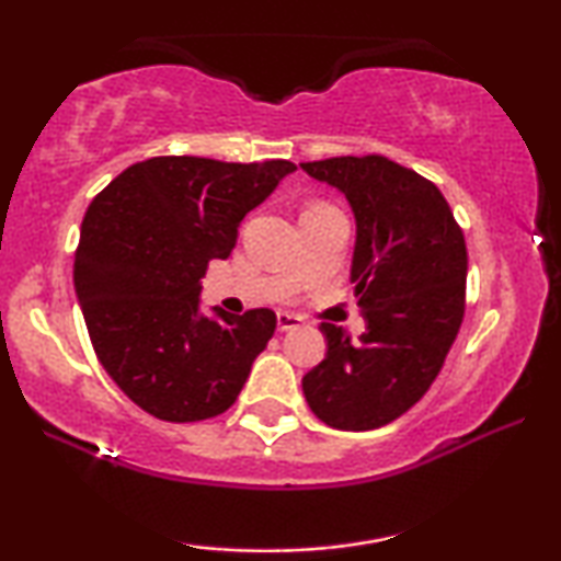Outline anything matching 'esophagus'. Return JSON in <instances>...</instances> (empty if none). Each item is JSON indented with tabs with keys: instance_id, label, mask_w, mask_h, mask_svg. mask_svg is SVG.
<instances>
[{
	"instance_id": "obj_1",
	"label": "esophagus",
	"mask_w": 561,
	"mask_h": 561,
	"mask_svg": "<svg viewBox=\"0 0 561 561\" xmlns=\"http://www.w3.org/2000/svg\"><path fill=\"white\" fill-rule=\"evenodd\" d=\"M301 324H304V319L298 317V313L278 311V329H280V332H288V329H298Z\"/></svg>"
}]
</instances>
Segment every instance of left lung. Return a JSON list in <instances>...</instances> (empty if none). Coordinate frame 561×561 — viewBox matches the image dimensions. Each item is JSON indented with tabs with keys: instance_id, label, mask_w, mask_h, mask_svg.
<instances>
[{
	"instance_id": "8db88e82",
	"label": "left lung",
	"mask_w": 561,
	"mask_h": 561,
	"mask_svg": "<svg viewBox=\"0 0 561 561\" xmlns=\"http://www.w3.org/2000/svg\"><path fill=\"white\" fill-rule=\"evenodd\" d=\"M355 211L352 283L365 334L352 342L321 321L327 357L304 375L309 409L327 426L370 432L403 416L432 388L465 317L467 248L432 181L386 156L301 163Z\"/></svg>"
}]
</instances>
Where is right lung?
<instances>
[{
	"instance_id": "obj_1",
	"label": "right lung",
	"mask_w": 561,
	"mask_h": 561,
	"mask_svg": "<svg viewBox=\"0 0 561 561\" xmlns=\"http://www.w3.org/2000/svg\"><path fill=\"white\" fill-rule=\"evenodd\" d=\"M290 160L160 156L122 171L89 204L73 286L99 363L150 416L188 424L237 401L275 332L271 309L198 311L209 260H227L244 214Z\"/></svg>"
}]
</instances>
